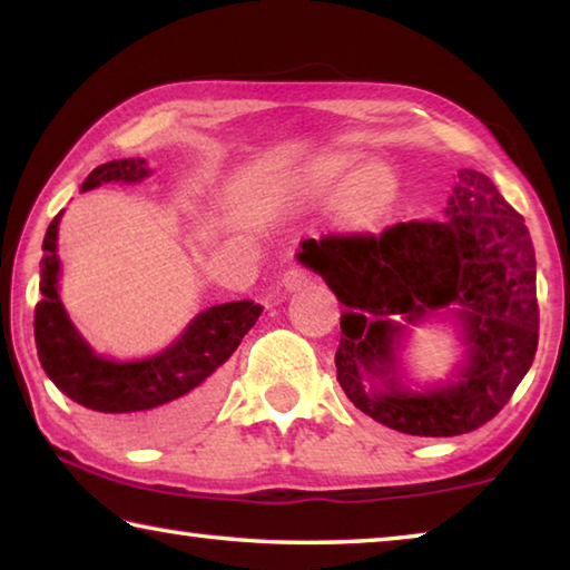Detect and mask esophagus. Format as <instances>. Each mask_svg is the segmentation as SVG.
<instances>
[{
  "label": "esophagus",
  "instance_id": "obj_1",
  "mask_svg": "<svg viewBox=\"0 0 570 570\" xmlns=\"http://www.w3.org/2000/svg\"><path fill=\"white\" fill-rule=\"evenodd\" d=\"M308 284V276L304 272H298V268H288V272L282 276V286L286 292H298V288H304Z\"/></svg>",
  "mask_w": 570,
  "mask_h": 570
}]
</instances>
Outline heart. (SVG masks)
<instances>
[{"mask_svg":"<svg viewBox=\"0 0 570 570\" xmlns=\"http://www.w3.org/2000/svg\"><path fill=\"white\" fill-rule=\"evenodd\" d=\"M356 158L326 150L308 158L296 173V193L306 204H326L334 193L336 220L352 234H372L392 218L400 204V178L382 163L354 168Z\"/></svg>","mask_w":570,"mask_h":570,"instance_id":"obj_1","label":"heart"}]
</instances>
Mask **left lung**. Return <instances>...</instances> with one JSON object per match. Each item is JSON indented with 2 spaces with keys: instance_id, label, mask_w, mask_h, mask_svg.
I'll list each match as a JSON object with an SVG mask.
<instances>
[{
  "instance_id": "8db88e82",
  "label": "left lung",
  "mask_w": 570,
  "mask_h": 570,
  "mask_svg": "<svg viewBox=\"0 0 570 570\" xmlns=\"http://www.w3.org/2000/svg\"><path fill=\"white\" fill-rule=\"evenodd\" d=\"M302 264L344 304L336 380L364 414L420 438H452L493 420L538 350L535 250L523 216L485 173L458 170L445 220L374 236L302 240ZM430 318L456 324L461 360L440 381L403 362Z\"/></svg>"
}]
</instances>
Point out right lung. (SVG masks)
<instances>
[{
    "mask_svg": "<svg viewBox=\"0 0 570 570\" xmlns=\"http://www.w3.org/2000/svg\"><path fill=\"white\" fill-rule=\"evenodd\" d=\"M146 158L110 160L95 168L82 190L102 183H142L150 178ZM62 210L42 240L40 292L35 308V342L42 370L72 402L115 414L118 432L130 442H158L186 432L214 410L224 387V364L262 316L264 306L244 298L208 306L166 350L115 360L100 354L72 324L60 296L57 230Z\"/></svg>",
    "mask_w": 570,
    "mask_h": 570,
    "instance_id": "add662e5",
    "label": "right lung"
}]
</instances>
